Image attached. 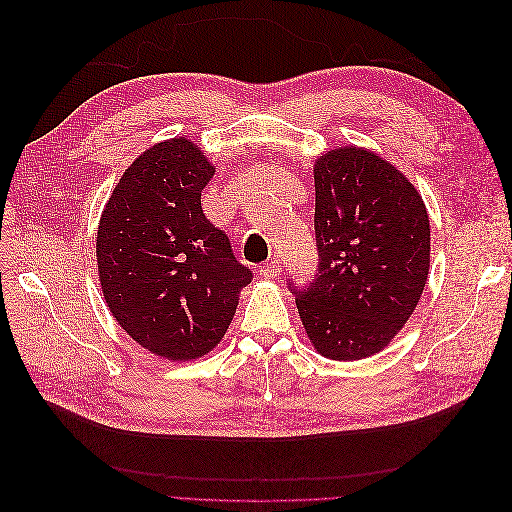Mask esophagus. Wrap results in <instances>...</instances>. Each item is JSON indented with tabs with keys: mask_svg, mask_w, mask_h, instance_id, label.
I'll use <instances>...</instances> for the list:
<instances>
[{
	"mask_svg": "<svg viewBox=\"0 0 512 512\" xmlns=\"http://www.w3.org/2000/svg\"><path fill=\"white\" fill-rule=\"evenodd\" d=\"M282 275V267L277 260H267L265 265L260 267V277H265V280H275V277Z\"/></svg>",
	"mask_w": 512,
	"mask_h": 512,
	"instance_id": "1",
	"label": "esophagus"
}]
</instances>
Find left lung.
Instances as JSON below:
<instances>
[{
  "mask_svg": "<svg viewBox=\"0 0 512 512\" xmlns=\"http://www.w3.org/2000/svg\"><path fill=\"white\" fill-rule=\"evenodd\" d=\"M318 275L297 294L309 342L333 361L389 346L421 301L429 215L410 179L378 153L339 147L314 164Z\"/></svg>",
  "mask_w": 512,
  "mask_h": 512,
  "instance_id": "8db88e82",
  "label": "left lung"
}]
</instances>
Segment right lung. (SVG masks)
<instances>
[{"mask_svg": "<svg viewBox=\"0 0 512 512\" xmlns=\"http://www.w3.org/2000/svg\"><path fill=\"white\" fill-rule=\"evenodd\" d=\"M215 168L190 138L143 151L102 211L96 256L104 301L136 344L190 361L220 344L252 271L200 207Z\"/></svg>", "mask_w": 512, "mask_h": 512, "instance_id": "1", "label": "right lung"}]
</instances>
